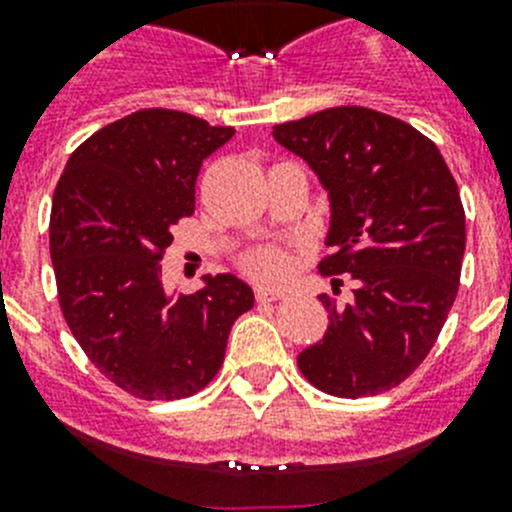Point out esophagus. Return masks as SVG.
<instances>
[{
  "label": "esophagus",
  "instance_id": "34e87169",
  "mask_svg": "<svg viewBox=\"0 0 512 512\" xmlns=\"http://www.w3.org/2000/svg\"><path fill=\"white\" fill-rule=\"evenodd\" d=\"M279 297H282V292H279V289H269V287H264V284H259V287H256V300L259 302H271V300H279Z\"/></svg>",
  "mask_w": 512,
  "mask_h": 512
}]
</instances>
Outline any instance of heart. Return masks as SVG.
<instances>
[{
  "instance_id": "obj_1",
  "label": "heart",
  "mask_w": 512,
  "mask_h": 512,
  "mask_svg": "<svg viewBox=\"0 0 512 512\" xmlns=\"http://www.w3.org/2000/svg\"><path fill=\"white\" fill-rule=\"evenodd\" d=\"M243 269L266 282H279L289 274V256L277 246L256 248L243 259Z\"/></svg>"
}]
</instances>
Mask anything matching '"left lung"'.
<instances>
[{
	"instance_id": "left-lung-1",
	"label": "left lung",
	"mask_w": 512,
	"mask_h": 512,
	"mask_svg": "<svg viewBox=\"0 0 512 512\" xmlns=\"http://www.w3.org/2000/svg\"><path fill=\"white\" fill-rule=\"evenodd\" d=\"M274 140L328 192L336 253L320 274L356 279L348 305L318 297L330 325L297 356L300 372L351 400L392 390L428 356L459 292L467 228L454 176L433 140L369 107L282 122Z\"/></svg>"
}]
</instances>
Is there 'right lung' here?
Listing matches in <instances>:
<instances>
[{"label":"right lung","instance_id":"add662e5","mask_svg":"<svg viewBox=\"0 0 512 512\" xmlns=\"http://www.w3.org/2000/svg\"><path fill=\"white\" fill-rule=\"evenodd\" d=\"M233 128L176 110H138L71 153L51 210L58 302L94 366L140 400H182L223 366L230 328L253 307L233 274L169 295L161 259L194 212V184Z\"/></svg>","mask_w":512,"mask_h":512}]
</instances>
